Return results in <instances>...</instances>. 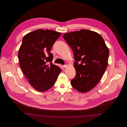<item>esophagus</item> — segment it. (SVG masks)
Wrapping results in <instances>:
<instances>
[{
	"label": "esophagus",
	"mask_w": 127,
	"mask_h": 127,
	"mask_svg": "<svg viewBox=\"0 0 127 127\" xmlns=\"http://www.w3.org/2000/svg\"><path fill=\"white\" fill-rule=\"evenodd\" d=\"M63 66V67H64V68H66V67H67V65H66V64H65V65H64Z\"/></svg>",
	"instance_id": "esophagus-1"
}]
</instances>
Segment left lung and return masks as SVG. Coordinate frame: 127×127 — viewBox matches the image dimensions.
I'll use <instances>...</instances> for the list:
<instances>
[{
    "label": "left lung",
    "mask_w": 127,
    "mask_h": 127,
    "mask_svg": "<svg viewBox=\"0 0 127 127\" xmlns=\"http://www.w3.org/2000/svg\"><path fill=\"white\" fill-rule=\"evenodd\" d=\"M64 39L74 55L76 75L71 84L76 90L86 93L99 82L107 66L109 49L100 34L87 30L64 34Z\"/></svg>",
    "instance_id": "1"
}]
</instances>
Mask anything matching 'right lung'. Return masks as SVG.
<instances>
[{"label": "right lung", "instance_id": "obj_1", "mask_svg": "<svg viewBox=\"0 0 127 127\" xmlns=\"http://www.w3.org/2000/svg\"><path fill=\"white\" fill-rule=\"evenodd\" d=\"M62 33L52 30H37L25 35L19 49L20 68L31 85L44 92L55 84L61 69L52 63L51 48Z\"/></svg>", "mask_w": 127, "mask_h": 127}]
</instances>
